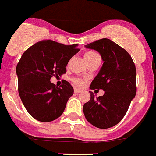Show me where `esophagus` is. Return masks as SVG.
<instances>
[{"instance_id":"34e87169","label":"esophagus","mask_w":156,"mask_h":156,"mask_svg":"<svg viewBox=\"0 0 156 156\" xmlns=\"http://www.w3.org/2000/svg\"><path fill=\"white\" fill-rule=\"evenodd\" d=\"M74 92H75V93H80V92H81V90H80V89L76 88H76H74Z\"/></svg>"}]
</instances>
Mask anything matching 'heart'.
Segmentation results:
<instances>
[{"label": "heart", "mask_w": 156, "mask_h": 156, "mask_svg": "<svg viewBox=\"0 0 156 156\" xmlns=\"http://www.w3.org/2000/svg\"><path fill=\"white\" fill-rule=\"evenodd\" d=\"M94 55H97V54H95V53H94V52H91V51L86 52V53L84 54L85 61H87V60H89L90 58H92V57H94ZM74 82H75L77 85H79V86H83L85 83V81L82 79H76L75 80H74Z\"/></svg>", "instance_id": "heart-1"}]
</instances>
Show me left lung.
I'll list each match as a JSON object with an SVG mask.
<instances>
[{
  "label": "left lung",
  "mask_w": 156,
  "mask_h": 156,
  "mask_svg": "<svg viewBox=\"0 0 156 156\" xmlns=\"http://www.w3.org/2000/svg\"><path fill=\"white\" fill-rule=\"evenodd\" d=\"M87 49L96 50L103 64L94 77L90 89H102V96L91 99L83 106L88 122L98 128L108 129L122 121L136 93V70L131 56L126 50L108 38H102L85 45Z\"/></svg>",
  "instance_id": "8db88e82"
}]
</instances>
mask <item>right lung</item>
Returning a JSON list of instances; mask_svg holds the SVG:
<instances>
[{"instance_id": "right-lung-1", "label": "right lung", "mask_w": 156, "mask_h": 156, "mask_svg": "<svg viewBox=\"0 0 156 156\" xmlns=\"http://www.w3.org/2000/svg\"><path fill=\"white\" fill-rule=\"evenodd\" d=\"M77 44L66 46L52 40L41 41L23 54L16 66L18 91L27 112L39 122L59 118L74 92L65 81L61 87L50 82L53 76L66 73L69 60L80 51Z\"/></svg>"}]
</instances>
